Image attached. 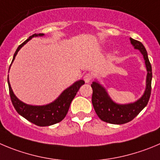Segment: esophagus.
<instances>
[{
    "label": "esophagus",
    "mask_w": 160,
    "mask_h": 160,
    "mask_svg": "<svg viewBox=\"0 0 160 160\" xmlns=\"http://www.w3.org/2000/svg\"><path fill=\"white\" fill-rule=\"evenodd\" d=\"M83 80H84V81L86 82V83H89V82H91V80H92V75L91 73L85 74V75L83 76Z\"/></svg>",
    "instance_id": "esophagus-1"
}]
</instances>
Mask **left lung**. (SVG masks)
Segmentation results:
<instances>
[{"instance_id":"left-lung-1","label":"left lung","mask_w":160,"mask_h":160,"mask_svg":"<svg viewBox=\"0 0 160 160\" xmlns=\"http://www.w3.org/2000/svg\"><path fill=\"white\" fill-rule=\"evenodd\" d=\"M131 44L134 49H137L142 53L145 61L147 68V79H146V88L144 95L135 102L129 104H118L112 100L107 94L106 89L97 81L92 82V102L98 117L103 122L110 124L122 125L130 122L139 113L147 106L151 95L152 90V65L149 62L148 53L145 47L141 42L130 38Z\"/></svg>"}]
</instances>
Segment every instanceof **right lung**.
Segmentation results:
<instances>
[{"instance_id":"add662e5","label":"right lung","mask_w":160,"mask_h":160,"mask_svg":"<svg viewBox=\"0 0 160 160\" xmlns=\"http://www.w3.org/2000/svg\"><path fill=\"white\" fill-rule=\"evenodd\" d=\"M43 35L44 34H34L30 36L26 41L23 42L21 45H19L17 50L15 52L12 63L14 61L18 51L21 49L23 45L26 44L33 37L43 36ZM8 83L10 98H11L13 107L16 109L18 114L23 116L24 118L31 122V123L38 125V126H49V125L58 123L65 118L68 111L71 102L76 96L80 88L84 83V81L83 80H80L75 82L72 86L65 89L56 100L53 101L51 103L44 106H31L23 102L13 93L9 80H8Z\"/></svg>"}]
</instances>
